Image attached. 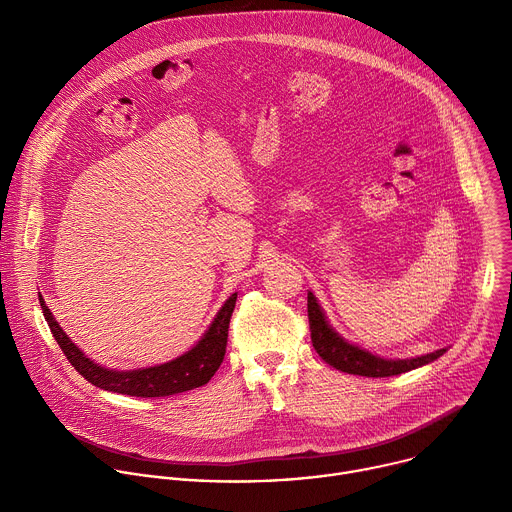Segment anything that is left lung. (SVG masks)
Listing matches in <instances>:
<instances>
[{
  "mask_svg": "<svg viewBox=\"0 0 512 512\" xmlns=\"http://www.w3.org/2000/svg\"><path fill=\"white\" fill-rule=\"evenodd\" d=\"M308 320L312 332V344L322 360H326L330 367L360 377H395L407 371H413L423 364L433 362L440 358L446 348H440L429 354H421L415 358H381L369 350H364L356 344L344 340L326 320L316 296L308 291Z\"/></svg>",
  "mask_w": 512,
  "mask_h": 512,
  "instance_id": "left-lung-1",
  "label": "left lung"
}]
</instances>
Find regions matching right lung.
<instances>
[{
  "label": "right lung",
  "mask_w": 512,
  "mask_h": 512,
  "mask_svg": "<svg viewBox=\"0 0 512 512\" xmlns=\"http://www.w3.org/2000/svg\"><path fill=\"white\" fill-rule=\"evenodd\" d=\"M237 294H233L225 306L218 310L214 316L212 324L204 332V336L182 356L158 364V367H145V369H135V371H113L105 369L85 352L75 346L64 330L58 326L54 320L52 312L48 310L44 298L40 296V306L42 314L50 326V332L62 352L66 354L68 362L77 369L79 375H83L91 385L111 391V393H121L129 397H168L176 393H184L196 387L206 385L212 375L221 367V362L227 352V336H229V322L235 310Z\"/></svg>",
  "instance_id": "add662e5"
}]
</instances>
